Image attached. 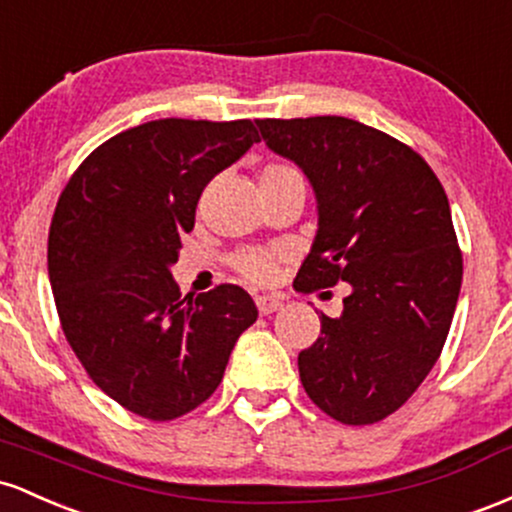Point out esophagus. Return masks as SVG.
<instances>
[{
  "label": "esophagus",
  "instance_id": "obj_1",
  "mask_svg": "<svg viewBox=\"0 0 512 512\" xmlns=\"http://www.w3.org/2000/svg\"><path fill=\"white\" fill-rule=\"evenodd\" d=\"M256 307H258V312L266 317V314L278 312V309L283 307V297H278V295H256Z\"/></svg>",
  "mask_w": 512,
  "mask_h": 512
}]
</instances>
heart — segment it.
<instances>
[{
	"label": "heart",
	"mask_w": 512,
	"mask_h": 512,
	"mask_svg": "<svg viewBox=\"0 0 512 512\" xmlns=\"http://www.w3.org/2000/svg\"><path fill=\"white\" fill-rule=\"evenodd\" d=\"M295 174L297 171L292 169V166L271 164L263 169L261 181L283 179V176H295ZM234 268H237V271L244 275L246 280H251V283H258V285L271 283V280L275 278V254H271V251H261V249L241 251V254L234 258Z\"/></svg>",
	"instance_id": "b5f03b06"
}]
</instances>
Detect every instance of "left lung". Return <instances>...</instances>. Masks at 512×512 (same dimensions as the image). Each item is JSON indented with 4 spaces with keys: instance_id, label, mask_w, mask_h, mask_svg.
<instances>
[{
    "instance_id": "1",
    "label": "left lung",
    "mask_w": 512,
    "mask_h": 512,
    "mask_svg": "<svg viewBox=\"0 0 512 512\" xmlns=\"http://www.w3.org/2000/svg\"><path fill=\"white\" fill-rule=\"evenodd\" d=\"M256 125L317 198L295 287L350 285L341 317L321 314V336L297 358L304 392L348 426L382 421L433 370L457 307L462 254L445 188L421 154L358 120Z\"/></svg>"
}]
</instances>
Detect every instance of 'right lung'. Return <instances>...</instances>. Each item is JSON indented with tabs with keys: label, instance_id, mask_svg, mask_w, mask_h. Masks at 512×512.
<instances>
[{
	"label": "right lung",
	"instance_id": "right-lung-1",
	"mask_svg": "<svg viewBox=\"0 0 512 512\" xmlns=\"http://www.w3.org/2000/svg\"><path fill=\"white\" fill-rule=\"evenodd\" d=\"M254 142L251 120H149L96 147L57 200L48 275L62 331L96 387L149 421L203 404L258 317L237 285L181 300L171 275L200 193Z\"/></svg>",
	"mask_w": 512,
	"mask_h": 512
}]
</instances>
